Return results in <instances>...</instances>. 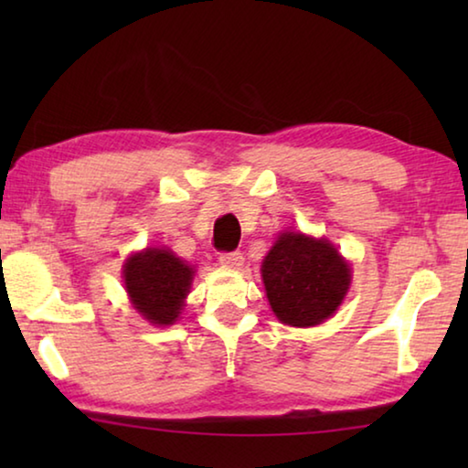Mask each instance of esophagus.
<instances>
[{"label": "esophagus", "mask_w": 468, "mask_h": 468, "mask_svg": "<svg viewBox=\"0 0 468 468\" xmlns=\"http://www.w3.org/2000/svg\"><path fill=\"white\" fill-rule=\"evenodd\" d=\"M218 262L227 266V268H241L243 266V253L241 251H227V253H220Z\"/></svg>", "instance_id": "34e87169"}]
</instances>
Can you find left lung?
Returning <instances> with one entry per match:
<instances>
[{
    "label": "left lung",
    "mask_w": 468,
    "mask_h": 468,
    "mask_svg": "<svg viewBox=\"0 0 468 468\" xmlns=\"http://www.w3.org/2000/svg\"><path fill=\"white\" fill-rule=\"evenodd\" d=\"M268 303L287 326L328 320L351 287V266L328 239L284 231L262 262Z\"/></svg>",
    "instance_id": "1"
}]
</instances>
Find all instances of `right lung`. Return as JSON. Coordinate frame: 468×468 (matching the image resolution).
<instances>
[{
    "instance_id": "1",
    "label": "right lung",
    "mask_w": 468,
    "mask_h": 468,
    "mask_svg": "<svg viewBox=\"0 0 468 468\" xmlns=\"http://www.w3.org/2000/svg\"><path fill=\"white\" fill-rule=\"evenodd\" d=\"M194 268L167 248L132 253L123 264V282L142 318L154 326L176 324L194 281Z\"/></svg>"
}]
</instances>
